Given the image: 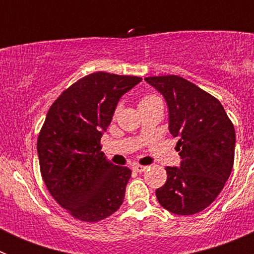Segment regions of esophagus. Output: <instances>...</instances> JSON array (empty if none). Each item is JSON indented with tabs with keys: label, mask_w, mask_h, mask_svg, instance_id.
Returning a JSON list of instances; mask_svg holds the SVG:
<instances>
[{
	"label": "esophagus",
	"mask_w": 254,
	"mask_h": 254,
	"mask_svg": "<svg viewBox=\"0 0 254 254\" xmlns=\"http://www.w3.org/2000/svg\"><path fill=\"white\" fill-rule=\"evenodd\" d=\"M133 170L137 173H142V172H146L147 167H145V165H134Z\"/></svg>",
	"instance_id": "1"
}]
</instances>
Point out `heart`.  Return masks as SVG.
Masks as SVG:
<instances>
[{
    "mask_svg": "<svg viewBox=\"0 0 254 254\" xmlns=\"http://www.w3.org/2000/svg\"><path fill=\"white\" fill-rule=\"evenodd\" d=\"M159 98L156 95H146L143 96L142 99L140 100V104H145V103H150V102H154V100H158Z\"/></svg>",
    "mask_w": 254,
    "mask_h": 254,
    "instance_id": "heart-1",
    "label": "heart"
}]
</instances>
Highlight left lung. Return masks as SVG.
I'll use <instances>...</instances> for the list:
<instances>
[{
    "label": "left lung",
    "instance_id": "obj_1",
    "mask_svg": "<svg viewBox=\"0 0 254 254\" xmlns=\"http://www.w3.org/2000/svg\"><path fill=\"white\" fill-rule=\"evenodd\" d=\"M167 100L169 131L178 137L181 167H167L156 198L176 215H193L214 202L234 164L235 129L221 103L176 75L145 77Z\"/></svg>",
    "mask_w": 254,
    "mask_h": 254
}]
</instances>
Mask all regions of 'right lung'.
Here are the masks:
<instances>
[{
  "label": "right lung",
  "mask_w": 254,
  "mask_h": 254,
  "mask_svg": "<svg viewBox=\"0 0 254 254\" xmlns=\"http://www.w3.org/2000/svg\"><path fill=\"white\" fill-rule=\"evenodd\" d=\"M141 80L90 73L49 108L37 141L40 173L51 196L75 219L96 223L122 205L131 170L105 159L100 138L121 96Z\"/></svg>",
  "instance_id": "obj_1"
}]
</instances>
